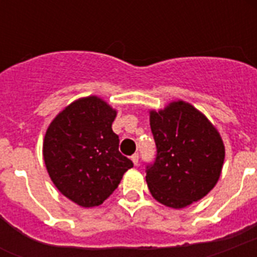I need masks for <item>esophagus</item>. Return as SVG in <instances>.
<instances>
[{
  "label": "esophagus",
  "instance_id": "obj_1",
  "mask_svg": "<svg viewBox=\"0 0 257 257\" xmlns=\"http://www.w3.org/2000/svg\"><path fill=\"white\" fill-rule=\"evenodd\" d=\"M131 160L133 161V164L139 165V153H135L132 157H131Z\"/></svg>",
  "mask_w": 257,
  "mask_h": 257
}]
</instances>
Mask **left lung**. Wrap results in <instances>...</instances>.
<instances>
[{"label": "left lung", "mask_w": 257, "mask_h": 257, "mask_svg": "<svg viewBox=\"0 0 257 257\" xmlns=\"http://www.w3.org/2000/svg\"><path fill=\"white\" fill-rule=\"evenodd\" d=\"M157 155L147 184L165 207L181 209L213 189L221 175L225 148L216 126L187 101L149 110Z\"/></svg>", "instance_id": "obj_1"}]
</instances>
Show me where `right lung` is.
I'll use <instances>...</instances> for the list:
<instances>
[{
  "mask_svg": "<svg viewBox=\"0 0 257 257\" xmlns=\"http://www.w3.org/2000/svg\"><path fill=\"white\" fill-rule=\"evenodd\" d=\"M117 110L98 96L81 97L62 109L46 129L42 156L58 191L80 207L100 205L133 167L118 152L112 131Z\"/></svg>",
  "mask_w": 257,
  "mask_h": 257,
  "instance_id": "add662e5",
  "label": "right lung"
}]
</instances>
